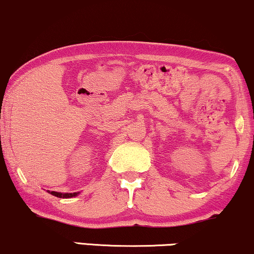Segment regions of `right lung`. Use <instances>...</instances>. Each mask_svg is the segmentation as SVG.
<instances>
[{
	"instance_id": "add662e5",
	"label": "right lung",
	"mask_w": 254,
	"mask_h": 254,
	"mask_svg": "<svg viewBox=\"0 0 254 254\" xmlns=\"http://www.w3.org/2000/svg\"><path fill=\"white\" fill-rule=\"evenodd\" d=\"M49 193L54 195L56 197H59V198H72V197L78 196L80 192H58V191H49Z\"/></svg>"
}]
</instances>
